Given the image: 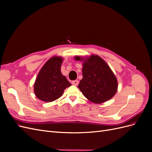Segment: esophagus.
<instances>
[{
  "label": "esophagus",
  "mask_w": 152,
  "mask_h": 152,
  "mask_svg": "<svg viewBox=\"0 0 152 152\" xmlns=\"http://www.w3.org/2000/svg\"><path fill=\"white\" fill-rule=\"evenodd\" d=\"M79 80H73V81L72 82V84L73 85H74V86H78V84H79Z\"/></svg>",
  "instance_id": "34e87169"
}]
</instances>
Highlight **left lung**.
Returning <instances> with one entry per match:
<instances>
[{"label": "left lung", "instance_id": "1", "mask_svg": "<svg viewBox=\"0 0 152 152\" xmlns=\"http://www.w3.org/2000/svg\"><path fill=\"white\" fill-rule=\"evenodd\" d=\"M76 61H83V78L78 86L90 102L100 104L107 102L116 94L117 79L108 64L98 55L89 57L75 56Z\"/></svg>", "mask_w": 152, "mask_h": 152}]
</instances>
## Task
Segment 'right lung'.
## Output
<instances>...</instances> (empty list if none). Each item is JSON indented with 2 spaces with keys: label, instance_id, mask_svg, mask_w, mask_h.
<instances>
[{
  "label": "right lung",
  "instance_id": "1",
  "mask_svg": "<svg viewBox=\"0 0 152 152\" xmlns=\"http://www.w3.org/2000/svg\"><path fill=\"white\" fill-rule=\"evenodd\" d=\"M63 58L53 56L45 62L36 78L34 91L37 98L44 102H52L60 98L64 90L72 84L62 75Z\"/></svg>",
  "mask_w": 152,
  "mask_h": 152
}]
</instances>
